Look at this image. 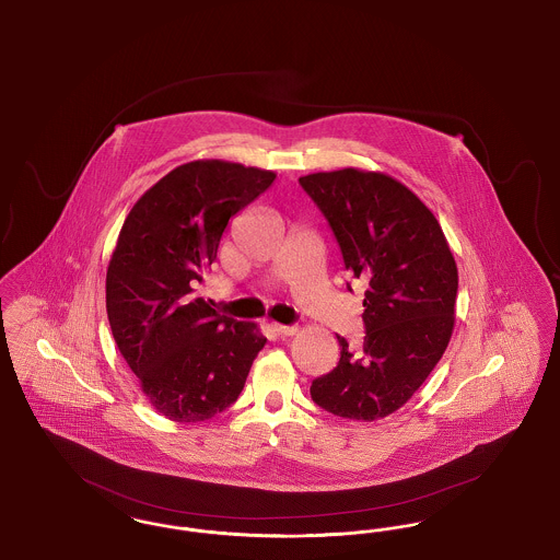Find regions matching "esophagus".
Returning <instances> with one entry per match:
<instances>
[{"label":"esophagus","instance_id":"1","mask_svg":"<svg viewBox=\"0 0 560 560\" xmlns=\"http://www.w3.org/2000/svg\"><path fill=\"white\" fill-rule=\"evenodd\" d=\"M272 331H275L277 336H281V338H290V336H293V334L298 331V327H293V325H279V323H272Z\"/></svg>","mask_w":560,"mask_h":560}]
</instances>
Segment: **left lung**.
Wrapping results in <instances>:
<instances>
[{"label": "left lung", "instance_id": "8db88e82", "mask_svg": "<svg viewBox=\"0 0 560 560\" xmlns=\"http://www.w3.org/2000/svg\"><path fill=\"white\" fill-rule=\"evenodd\" d=\"M340 245L348 272L368 285L365 338L317 380L325 411L373 422L424 384L452 338L457 267L434 213L399 180L345 167L300 178ZM350 290V283H348Z\"/></svg>", "mask_w": 560, "mask_h": 560}]
</instances>
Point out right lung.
Segmentation results:
<instances>
[{
    "mask_svg": "<svg viewBox=\"0 0 560 560\" xmlns=\"http://www.w3.org/2000/svg\"><path fill=\"white\" fill-rule=\"evenodd\" d=\"M275 172L220 160L178 165L128 213L107 268L115 345L151 405L174 422L231 407L267 345L256 323L220 315L195 295L235 213Z\"/></svg>",
    "mask_w": 560,
    "mask_h": 560,
    "instance_id": "right-lung-1",
    "label": "right lung"
}]
</instances>
